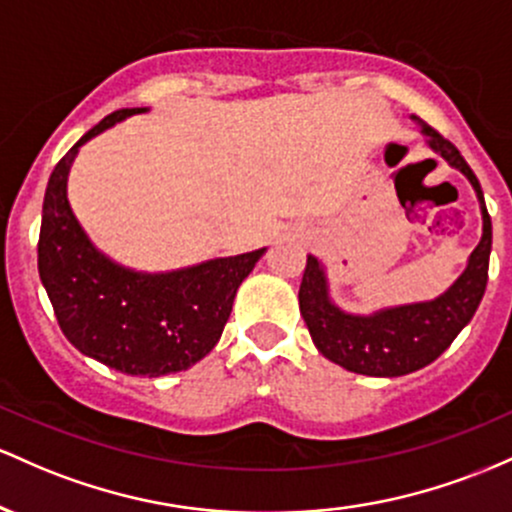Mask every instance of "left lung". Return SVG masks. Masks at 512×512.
Returning <instances> with one entry per match:
<instances>
[{
  "label": "left lung",
  "instance_id": "obj_1",
  "mask_svg": "<svg viewBox=\"0 0 512 512\" xmlns=\"http://www.w3.org/2000/svg\"><path fill=\"white\" fill-rule=\"evenodd\" d=\"M418 125L426 135L428 147L438 152L447 164L462 171L474 186L481 205L484 234H481L479 246L469 256L464 273L440 297L430 302L380 309L370 317L338 309L329 297L324 266L314 256H307L300 285V312L309 336L324 358L350 372H358V375L401 377L430 365L450 348L457 333L472 321L486 292L491 217H488L479 179L450 140H445L438 130H433L423 120H418Z\"/></svg>",
  "mask_w": 512,
  "mask_h": 512
}]
</instances>
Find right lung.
Listing matches in <instances>:
<instances>
[{
	"instance_id": "right-lung-1",
	"label": "right lung",
	"mask_w": 512,
	"mask_h": 512,
	"mask_svg": "<svg viewBox=\"0 0 512 512\" xmlns=\"http://www.w3.org/2000/svg\"><path fill=\"white\" fill-rule=\"evenodd\" d=\"M145 108H123L94 125L50 174L38 239V273L57 324L79 353L125 375L188 370L220 341L241 280L266 249L212 258L171 273H137L91 244L67 200L79 147Z\"/></svg>"
}]
</instances>
